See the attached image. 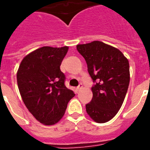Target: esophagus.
I'll return each mask as SVG.
<instances>
[{"instance_id": "34e87169", "label": "esophagus", "mask_w": 150, "mask_h": 150, "mask_svg": "<svg viewBox=\"0 0 150 150\" xmlns=\"http://www.w3.org/2000/svg\"><path fill=\"white\" fill-rule=\"evenodd\" d=\"M82 88H83L82 85H81V84H80V85H79V86L77 87V91H81V89H82Z\"/></svg>"}]
</instances>
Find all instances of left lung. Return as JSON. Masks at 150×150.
<instances>
[{"mask_svg": "<svg viewBox=\"0 0 150 150\" xmlns=\"http://www.w3.org/2000/svg\"><path fill=\"white\" fill-rule=\"evenodd\" d=\"M77 50L85 58L88 71L95 85L92 100L86 111L94 121L111 120L121 108L129 83V61L120 50L100 41L79 44Z\"/></svg>", "mask_w": 150, "mask_h": 150, "instance_id": "left-lung-1", "label": "left lung"}]
</instances>
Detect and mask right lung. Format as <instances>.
<instances>
[{
  "label": "right lung",
  "mask_w": 150,
  "mask_h": 150,
  "mask_svg": "<svg viewBox=\"0 0 150 150\" xmlns=\"http://www.w3.org/2000/svg\"><path fill=\"white\" fill-rule=\"evenodd\" d=\"M68 50L69 46L39 48L23 59L17 70V85L23 101L44 125L57 124L75 96L64 85L65 75L60 70Z\"/></svg>",
  "instance_id": "add662e5"
}]
</instances>
